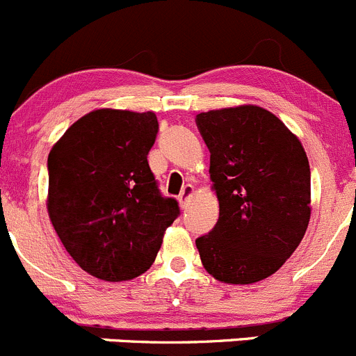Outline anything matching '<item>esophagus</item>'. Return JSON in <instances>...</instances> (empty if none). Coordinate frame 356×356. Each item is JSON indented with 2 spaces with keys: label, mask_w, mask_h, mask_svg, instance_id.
I'll use <instances>...</instances> for the list:
<instances>
[{
  "label": "esophagus",
  "mask_w": 356,
  "mask_h": 356,
  "mask_svg": "<svg viewBox=\"0 0 356 356\" xmlns=\"http://www.w3.org/2000/svg\"><path fill=\"white\" fill-rule=\"evenodd\" d=\"M192 195H194V187L192 185H185L184 188H181V194L178 195V202H180L181 208H187L188 201L192 199Z\"/></svg>",
  "instance_id": "obj_1"
}]
</instances>
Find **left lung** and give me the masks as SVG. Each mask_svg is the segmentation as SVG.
Listing matches in <instances>:
<instances>
[{
	"mask_svg": "<svg viewBox=\"0 0 356 356\" xmlns=\"http://www.w3.org/2000/svg\"><path fill=\"white\" fill-rule=\"evenodd\" d=\"M218 222L195 241L204 269L229 285L276 273L302 241L311 218V172L302 143L257 104L202 111Z\"/></svg>",
	"mask_w": 356,
	"mask_h": 356,
	"instance_id": "1",
	"label": "left lung"
}]
</instances>
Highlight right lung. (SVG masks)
<instances>
[{
	"label": "right lung",
	"instance_id": "right-lung-1",
	"mask_svg": "<svg viewBox=\"0 0 356 356\" xmlns=\"http://www.w3.org/2000/svg\"><path fill=\"white\" fill-rule=\"evenodd\" d=\"M154 111L92 110L67 127L49 154V218L71 259L103 282L150 269L180 213L162 197L147 155Z\"/></svg>",
	"mask_w": 356,
	"mask_h": 356
}]
</instances>
